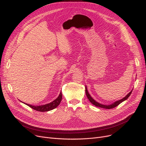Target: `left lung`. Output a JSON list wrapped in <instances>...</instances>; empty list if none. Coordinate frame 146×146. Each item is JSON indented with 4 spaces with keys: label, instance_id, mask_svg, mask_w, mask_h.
<instances>
[{
    "label": "left lung",
    "instance_id": "obj_1",
    "mask_svg": "<svg viewBox=\"0 0 146 146\" xmlns=\"http://www.w3.org/2000/svg\"><path fill=\"white\" fill-rule=\"evenodd\" d=\"M86 88V90H85V92H86V96H87V97H88V98L89 99V100L90 101V102L93 105H94L95 106H98V107H100V108H105V109H112V108H115V107H116V106H117L118 105H119L121 102H122L123 101H125L127 99H128V97L130 96V95L131 94V92H132V91H133V90L130 92L125 96V97H124V98H122V99H121V100H119V101H117V102H114L113 104H111V105H102V104H99V103H98V102H96L94 99L92 98L91 96H90V95H89V94L88 93V90H87V88H86V87L85 88Z\"/></svg>",
    "mask_w": 146,
    "mask_h": 146
}]
</instances>
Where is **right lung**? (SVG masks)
Masks as SVG:
<instances>
[{"label":"right lung","instance_id":"1","mask_svg":"<svg viewBox=\"0 0 146 146\" xmlns=\"http://www.w3.org/2000/svg\"><path fill=\"white\" fill-rule=\"evenodd\" d=\"M61 99H62V94L61 92L56 99H55L54 101L48 104H45L41 106H34V105H31L27 104H25L28 106H29L30 108H33L35 111H40V112H47L56 108V107L60 104Z\"/></svg>","mask_w":146,"mask_h":146}]
</instances>
